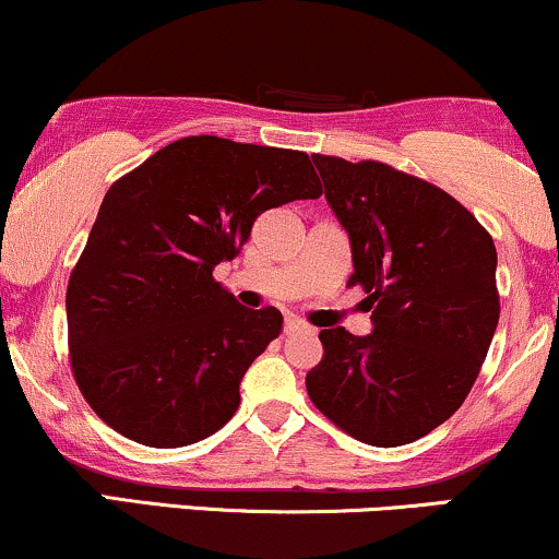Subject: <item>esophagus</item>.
Returning <instances> with one entry per match:
<instances>
[{
	"label": "esophagus",
	"instance_id": "1",
	"mask_svg": "<svg viewBox=\"0 0 559 559\" xmlns=\"http://www.w3.org/2000/svg\"><path fill=\"white\" fill-rule=\"evenodd\" d=\"M286 335H299V333H314L312 328L305 325L301 320H286V328H284Z\"/></svg>",
	"mask_w": 559,
	"mask_h": 559
}]
</instances>
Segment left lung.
<instances>
[{"label":"left lung","instance_id":"8db88e82","mask_svg":"<svg viewBox=\"0 0 559 559\" xmlns=\"http://www.w3.org/2000/svg\"><path fill=\"white\" fill-rule=\"evenodd\" d=\"M325 200L348 234L372 333L325 328L307 393L356 440H419L466 401L500 320L497 250L440 187L378 160L312 156Z\"/></svg>","mask_w":559,"mask_h":559}]
</instances>
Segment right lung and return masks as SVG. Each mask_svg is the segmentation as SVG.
Here are the masks:
<instances>
[{
	"label": "right lung",
	"instance_id": "right-lung-1",
	"mask_svg": "<svg viewBox=\"0 0 559 559\" xmlns=\"http://www.w3.org/2000/svg\"><path fill=\"white\" fill-rule=\"evenodd\" d=\"M320 194L307 153L213 134L181 138L114 181L67 286L72 372L106 425L181 448L231 419L284 318L241 307L213 271L260 213Z\"/></svg>",
	"mask_w": 559,
	"mask_h": 559
}]
</instances>
